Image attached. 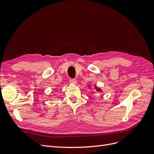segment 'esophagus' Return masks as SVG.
I'll use <instances>...</instances> for the list:
<instances>
[{"label": "esophagus", "mask_w": 154, "mask_h": 154, "mask_svg": "<svg viewBox=\"0 0 154 154\" xmlns=\"http://www.w3.org/2000/svg\"><path fill=\"white\" fill-rule=\"evenodd\" d=\"M69 82H70V83H72V84H76V83H77L76 80V79H74V78L70 79Z\"/></svg>", "instance_id": "1"}]
</instances>
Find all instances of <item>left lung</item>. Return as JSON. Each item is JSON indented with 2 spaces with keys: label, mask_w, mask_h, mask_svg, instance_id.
Returning <instances> with one entry per match:
<instances>
[{
  "label": "left lung",
  "mask_w": 154,
  "mask_h": 154,
  "mask_svg": "<svg viewBox=\"0 0 154 154\" xmlns=\"http://www.w3.org/2000/svg\"><path fill=\"white\" fill-rule=\"evenodd\" d=\"M96 89H97V91H100V88H97V87H96Z\"/></svg>",
  "instance_id": "1"
}]
</instances>
